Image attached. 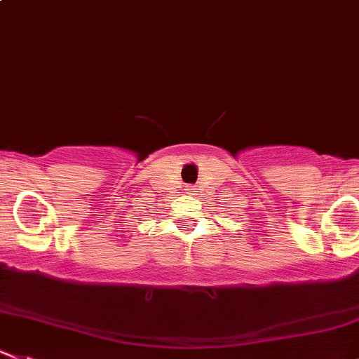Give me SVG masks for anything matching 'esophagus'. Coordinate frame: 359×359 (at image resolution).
I'll list each match as a JSON object with an SVG mask.
<instances>
[{"label":"esophagus","instance_id":"34e87169","mask_svg":"<svg viewBox=\"0 0 359 359\" xmlns=\"http://www.w3.org/2000/svg\"><path fill=\"white\" fill-rule=\"evenodd\" d=\"M186 193L187 194H196V187H194V186H186Z\"/></svg>","mask_w":359,"mask_h":359}]
</instances>
